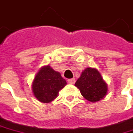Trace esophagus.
<instances>
[{
  "label": "esophagus",
  "mask_w": 133,
  "mask_h": 133,
  "mask_svg": "<svg viewBox=\"0 0 133 133\" xmlns=\"http://www.w3.org/2000/svg\"><path fill=\"white\" fill-rule=\"evenodd\" d=\"M76 82V79L74 78H72V79H68V83L70 84H74Z\"/></svg>",
  "instance_id": "esophagus-1"
}]
</instances>
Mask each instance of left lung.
<instances>
[{
	"label": "left lung",
	"instance_id": "1",
	"mask_svg": "<svg viewBox=\"0 0 133 133\" xmlns=\"http://www.w3.org/2000/svg\"><path fill=\"white\" fill-rule=\"evenodd\" d=\"M81 95L87 101L97 102L104 98L108 91L107 83L100 72L92 68H87L82 72L75 83Z\"/></svg>",
	"mask_w": 133,
	"mask_h": 133
}]
</instances>
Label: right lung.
<instances>
[{
    "instance_id": "obj_1",
    "label": "right lung",
    "mask_w": 133,
    "mask_h": 133,
    "mask_svg": "<svg viewBox=\"0 0 133 133\" xmlns=\"http://www.w3.org/2000/svg\"><path fill=\"white\" fill-rule=\"evenodd\" d=\"M66 81L60 73L54 71L50 65L43 66L35 76L32 91L37 100L50 103L58 96L59 91L66 85Z\"/></svg>"
}]
</instances>
